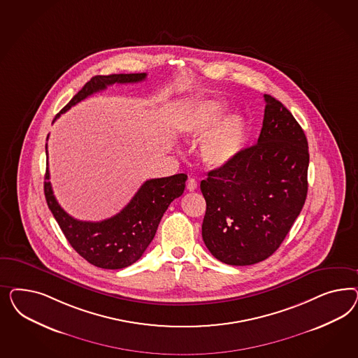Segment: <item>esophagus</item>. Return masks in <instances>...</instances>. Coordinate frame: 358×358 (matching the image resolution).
<instances>
[{
    "mask_svg": "<svg viewBox=\"0 0 358 358\" xmlns=\"http://www.w3.org/2000/svg\"><path fill=\"white\" fill-rule=\"evenodd\" d=\"M186 187H187L189 192H194L195 189H196V181H195L194 178H189L187 180Z\"/></svg>",
    "mask_w": 358,
    "mask_h": 358,
    "instance_id": "1",
    "label": "esophagus"
}]
</instances>
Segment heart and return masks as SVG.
Wrapping results in <instances>:
<instances>
[{"label":"heart","instance_id":"obj_1","mask_svg":"<svg viewBox=\"0 0 358 358\" xmlns=\"http://www.w3.org/2000/svg\"><path fill=\"white\" fill-rule=\"evenodd\" d=\"M227 102L219 98L195 103L180 126L185 139L199 141L201 159L208 168L220 169L234 163L244 150L247 122L238 114L229 115Z\"/></svg>","mask_w":358,"mask_h":358}]
</instances>
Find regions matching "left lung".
I'll use <instances>...</instances> for the list:
<instances>
[{
  "instance_id": "obj_1",
  "label": "left lung",
  "mask_w": 358,
  "mask_h": 358,
  "mask_svg": "<svg viewBox=\"0 0 358 358\" xmlns=\"http://www.w3.org/2000/svg\"><path fill=\"white\" fill-rule=\"evenodd\" d=\"M264 98L257 143L201 181L203 241L215 259L235 266L257 264L278 250L307 196L310 155L303 130L278 99Z\"/></svg>"
}]
</instances>
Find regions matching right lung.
<instances>
[{
	"label": "right lung",
	"mask_w": 358,
	"mask_h": 358,
	"mask_svg": "<svg viewBox=\"0 0 358 358\" xmlns=\"http://www.w3.org/2000/svg\"><path fill=\"white\" fill-rule=\"evenodd\" d=\"M145 77L147 73L92 77L55 117L54 122L60 114L75 106L80 101L106 89L108 85L141 83L145 80ZM45 155L48 157V152L45 151ZM44 180V195L48 208L72 248L94 266L102 269H122L139 260L144 250L148 248L164 213L171 202L184 193L187 176L178 173L145 181L127 206L117 215L101 222L77 220L65 213L57 203L51 182L48 181V163Z\"/></svg>",
	"instance_id": "add662e5"
}]
</instances>
